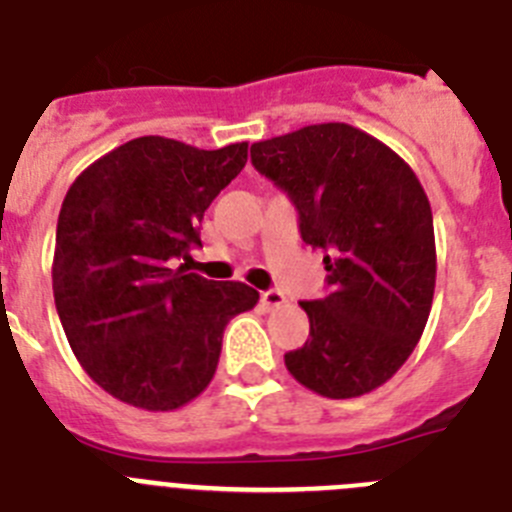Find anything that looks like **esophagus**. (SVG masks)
<instances>
[{
    "label": "esophagus",
    "mask_w": 512,
    "mask_h": 512,
    "mask_svg": "<svg viewBox=\"0 0 512 512\" xmlns=\"http://www.w3.org/2000/svg\"><path fill=\"white\" fill-rule=\"evenodd\" d=\"M284 302H287V295H284L282 289H266V292H261V305H264L266 310H277Z\"/></svg>",
    "instance_id": "1"
}]
</instances>
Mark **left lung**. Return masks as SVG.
<instances>
[{"label": "left lung", "instance_id": "left-lung-1", "mask_svg": "<svg viewBox=\"0 0 512 512\" xmlns=\"http://www.w3.org/2000/svg\"><path fill=\"white\" fill-rule=\"evenodd\" d=\"M251 161L295 202L302 241L325 248L328 292L300 302L310 338L284 354L289 374L330 400L377 390L413 354L433 305L436 235L418 176L346 122L259 140Z\"/></svg>", "mask_w": 512, "mask_h": 512}]
</instances>
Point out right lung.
<instances>
[{
  "instance_id": "1",
  "label": "right lung",
  "mask_w": 512,
  "mask_h": 512,
  "mask_svg": "<svg viewBox=\"0 0 512 512\" xmlns=\"http://www.w3.org/2000/svg\"><path fill=\"white\" fill-rule=\"evenodd\" d=\"M248 161V143L202 151L143 135L104 153L63 197L53 297L81 369L115 400L169 413L212 382L223 330L256 307L243 282L171 269L202 246L200 223Z\"/></svg>"
}]
</instances>
